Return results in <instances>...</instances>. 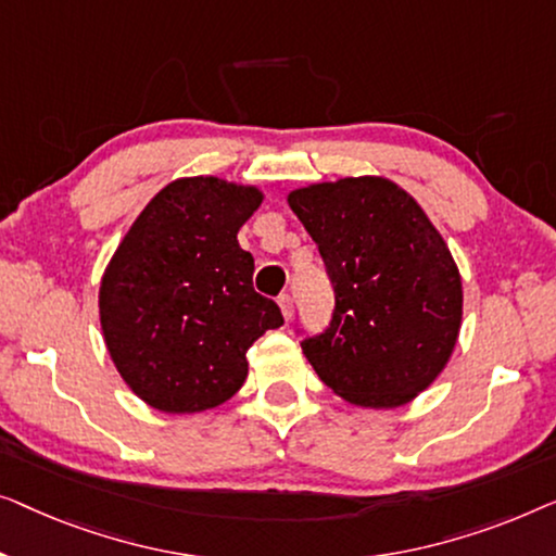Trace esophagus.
I'll return each instance as SVG.
<instances>
[{
	"instance_id": "obj_1",
	"label": "esophagus",
	"mask_w": 556,
	"mask_h": 556,
	"mask_svg": "<svg viewBox=\"0 0 556 556\" xmlns=\"http://www.w3.org/2000/svg\"><path fill=\"white\" fill-rule=\"evenodd\" d=\"M279 307H281V315H285V319H292L294 317V300L292 294H279Z\"/></svg>"
}]
</instances>
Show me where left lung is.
<instances>
[{
    "instance_id": "obj_1",
    "label": "left lung",
    "mask_w": 556,
    "mask_h": 556,
    "mask_svg": "<svg viewBox=\"0 0 556 556\" xmlns=\"http://www.w3.org/2000/svg\"><path fill=\"white\" fill-rule=\"evenodd\" d=\"M289 206L334 289L330 325L302 340L309 365L355 405L408 403L448 363L460 327L464 292L441 233L386 178L307 186Z\"/></svg>"
}]
</instances>
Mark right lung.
<instances>
[{"instance_id": "obj_1", "label": "right lung", "mask_w": 556, "mask_h": 556, "mask_svg": "<svg viewBox=\"0 0 556 556\" xmlns=\"http://www.w3.org/2000/svg\"><path fill=\"white\" fill-rule=\"evenodd\" d=\"M260 203L252 186L181 178L140 211L108 264V353L153 408L199 413L229 401L247 380V350L285 325L277 302L254 292V256L237 241Z\"/></svg>"}]
</instances>
